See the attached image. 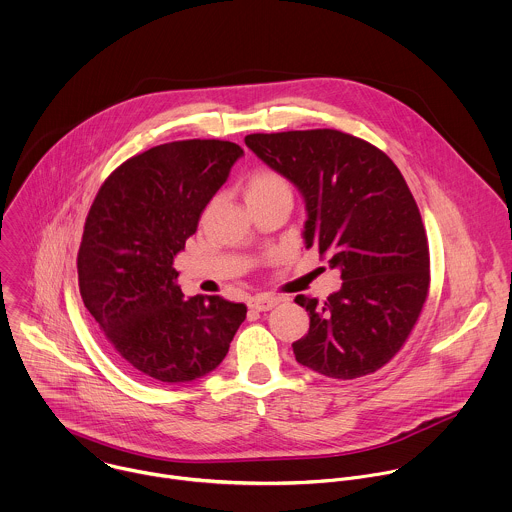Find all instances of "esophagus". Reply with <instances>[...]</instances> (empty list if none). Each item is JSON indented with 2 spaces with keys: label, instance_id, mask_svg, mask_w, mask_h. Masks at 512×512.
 <instances>
[{
  "label": "esophagus",
  "instance_id": "1",
  "mask_svg": "<svg viewBox=\"0 0 512 512\" xmlns=\"http://www.w3.org/2000/svg\"><path fill=\"white\" fill-rule=\"evenodd\" d=\"M277 305V299L275 297H269V295H257L253 299H249V307L253 311H269Z\"/></svg>",
  "mask_w": 512,
  "mask_h": 512
}]
</instances>
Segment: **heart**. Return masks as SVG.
<instances>
[{"label": "heart", "mask_w": 512, "mask_h": 512, "mask_svg": "<svg viewBox=\"0 0 512 512\" xmlns=\"http://www.w3.org/2000/svg\"><path fill=\"white\" fill-rule=\"evenodd\" d=\"M271 197L293 199V189H291L289 181L273 169H255L245 181L247 203L271 199Z\"/></svg>", "instance_id": "1"}]
</instances>
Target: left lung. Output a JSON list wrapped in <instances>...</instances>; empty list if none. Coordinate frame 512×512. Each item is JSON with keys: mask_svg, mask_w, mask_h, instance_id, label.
<instances>
[{"mask_svg": "<svg viewBox=\"0 0 512 512\" xmlns=\"http://www.w3.org/2000/svg\"><path fill=\"white\" fill-rule=\"evenodd\" d=\"M245 145L303 195V239L329 257L343 285L327 301L297 295L309 333L297 363L331 379L387 365L413 331L429 293V245L397 165L337 129L253 133Z\"/></svg>", "mask_w": 512, "mask_h": 512, "instance_id": "8db88e82", "label": "left lung"}]
</instances>
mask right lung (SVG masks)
Returning <instances> with one entry per match:
<instances>
[{
    "mask_svg": "<svg viewBox=\"0 0 512 512\" xmlns=\"http://www.w3.org/2000/svg\"><path fill=\"white\" fill-rule=\"evenodd\" d=\"M241 155L219 139L151 147L119 165L89 209L77 255L83 305L117 357L147 381L209 375L245 321L243 303L185 299L173 267Z\"/></svg>",
    "mask_w": 512,
    "mask_h": 512,
    "instance_id": "obj_1",
    "label": "right lung"
}]
</instances>
